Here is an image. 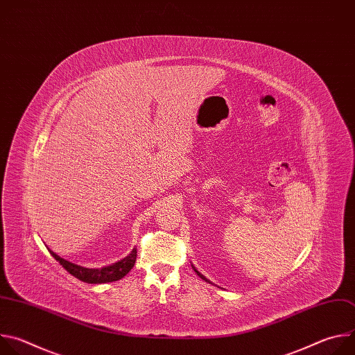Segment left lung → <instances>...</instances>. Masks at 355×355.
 Masks as SVG:
<instances>
[{
  "label": "left lung",
  "mask_w": 355,
  "mask_h": 355,
  "mask_svg": "<svg viewBox=\"0 0 355 355\" xmlns=\"http://www.w3.org/2000/svg\"><path fill=\"white\" fill-rule=\"evenodd\" d=\"M193 270H195V268H193ZM195 272H196V274H198V275H199V277H200V278H202V279H205V281H208V279H207V278H205V277H204V275H202V274H200V272H198V271H196V270H195Z\"/></svg>",
  "instance_id": "1"
}]
</instances>
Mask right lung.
<instances>
[{
  "instance_id": "1",
  "label": "right lung",
  "mask_w": 355,
  "mask_h": 355,
  "mask_svg": "<svg viewBox=\"0 0 355 355\" xmlns=\"http://www.w3.org/2000/svg\"><path fill=\"white\" fill-rule=\"evenodd\" d=\"M49 251H50V254L55 257V260H58L60 263V266L66 271H69L73 277H76L80 281L87 282V284H107V282H114V281L123 278L133 268V266L136 263V257H137V251H136V248H133L129 256L119 260L118 263H114V264L103 267V268H85V267L73 264V263L62 259L52 250H49Z\"/></svg>"
}]
</instances>
